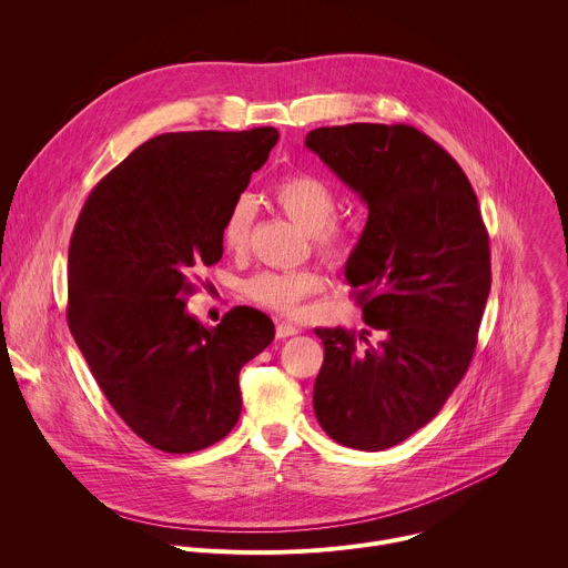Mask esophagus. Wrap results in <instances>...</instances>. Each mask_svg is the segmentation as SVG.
<instances>
[{
  "mask_svg": "<svg viewBox=\"0 0 568 568\" xmlns=\"http://www.w3.org/2000/svg\"><path fill=\"white\" fill-rule=\"evenodd\" d=\"M294 335H298V328L294 326V323H290V321H278V323H276V337H278V339L294 337Z\"/></svg>",
  "mask_w": 568,
  "mask_h": 568,
  "instance_id": "1",
  "label": "esophagus"
}]
</instances>
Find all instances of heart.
I'll list each match as a JSON object with an SVG mask.
<instances>
[{
  "label": "heart",
  "mask_w": 568,
  "mask_h": 568,
  "mask_svg": "<svg viewBox=\"0 0 568 568\" xmlns=\"http://www.w3.org/2000/svg\"><path fill=\"white\" fill-rule=\"evenodd\" d=\"M278 209L312 233L314 247L328 261H344L353 247L351 229L333 220L337 209L335 191L316 175L292 173L272 186ZM254 206L247 197L235 200L222 224V242L229 252L245 250L250 240ZM323 290V276L314 270L261 272L247 283L254 301L278 312H294L298 303Z\"/></svg>",
  "instance_id": "b5f03b06"
}]
</instances>
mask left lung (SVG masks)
I'll return each instance as SVG.
<instances>
[{"mask_svg": "<svg viewBox=\"0 0 568 568\" xmlns=\"http://www.w3.org/2000/svg\"><path fill=\"white\" fill-rule=\"evenodd\" d=\"M305 145L368 206L346 263L366 326L316 328L318 425L339 445L379 452L443 409L476 348L488 301L490 237L454 156L395 123L316 128Z\"/></svg>", "mask_w": 568, "mask_h": 568, "instance_id": "left-lung-1", "label": "left lung"}]
</instances>
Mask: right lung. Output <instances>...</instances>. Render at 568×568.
<instances>
[{"instance_id": "obj_1", "label": "right lung", "mask_w": 568, "mask_h": 568, "mask_svg": "<svg viewBox=\"0 0 568 568\" xmlns=\"http://www.w3.org/2000/svg\"><path fill=\"white\" fill-rule=\"evenodd\" d=\"M278 141L276 128L169 132L90 193L69 245V331L121 420L148 445L191 454L240 418V368L274 339L237 305L206 328L186 310L222 224Z\"/></svg>"}]
</instances>
